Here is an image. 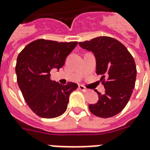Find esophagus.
Wrapping results in <instances>:
<instances>
[{"label":"esophagus","mask_w":150,"mask_h":150,"mask_svg":"<svg viewBox=\"0 0 150 150\" xmlns=\"http://www.w3.org/2000/svg\"><path fill=\"white\" fill-rule=\"evenodd\" d=\"M79 90H82V91H83V92H87L88 91L87 89H86L83 85H79Z\"/></svg>","instance_id":"1"}]
</instances>
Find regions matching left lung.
Listing matches in <instances>:
<instances>
[{
	"label": "left lung",
	"instance_id": "8db88e82",
	"mask_svg": "<svg viewBox=\"0 0 150 150\" xmlns=\"http://www.w3.org/2000/svg\"><path fill=\"white\" fill-rule=\"evenodd\" d=\"M79 45L93 53L96 73L101 76L105 89L103 94L96 91L98 101L90 105L89 109L101 118L116 116L127 105L135 85L137 70L133 57L121 42L110 37L100 36Z\"/></svg>",
	"mask_w": 150,
	"mask_h": 150
}]
</instances>
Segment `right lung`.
Instances as JSON below:
<instances>
[{
	"mask_svg": "<svg viewBox=\"0 0 150 150\" xmlns=\"http://www.w3.org/2000/svg\"><path fill=\"white\" fill-rule=\"evenodd\" d=\"M77 42H58L38 39L30 42L16 60L17 83L30 109L42 118H56L67 109L71 93L78 85H61L50 79V71L64 64Z\"/></svg>",
	"mask_w": 150,
	"mask_h": 150,
	"instance_id": "obj_1",
	"label": "right lung"
}]
</instances>
